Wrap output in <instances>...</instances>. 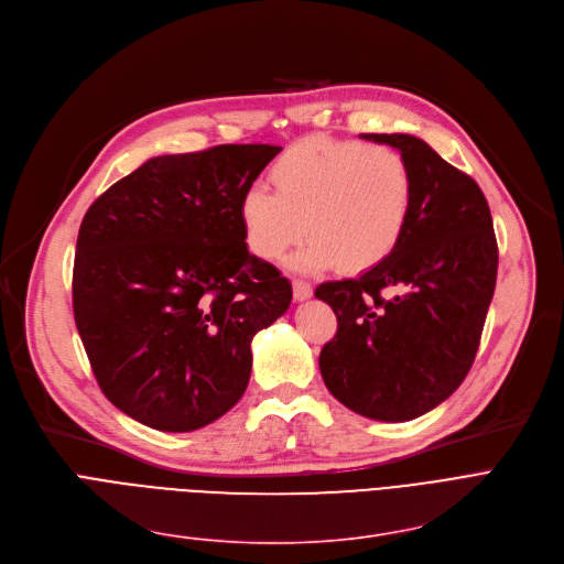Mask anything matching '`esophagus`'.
Segmentation results:
<instances>
[{"label":"esophagus","instance_id":"34e87169","mask_svg":"<svg viewBox=\"0 0 564 564\" xmlns=\"http://www.w3.org/2000/svg\"><path fill=\"white\" fill-rule=\"evenodd\" d=\"M312 296V284L305 280H293V299L307 301Z\"/></svg>","mask_w":564,"mask_h":564}]
</instances>
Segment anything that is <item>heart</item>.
Masks as SVG:
<instances>
[{
	"instance_id": "1",
	"label": "heart",
	"mask_w": 564,
	"mask_h": 564,
	"mask_svg": "<svg viewBox=\"0 0 564 564\" xmlns=\"http://www.w3.org/2000/svg\"><path fill=\"white\" fill-rule=\"evenodd\" d=\"M273 193L248 187L238 202L246 246L263 261L282 259L303 234L299 271L341 263L362 273L386 261L404 236L413 174L394 147L314 138L289 147L268 172Z\"/></svg>"
}]
</instances>
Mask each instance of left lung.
I'll return each mask as SVG.
<instances>
[{
	"label": "left lung",
	"mask_w": 564,
	"mask_h": 564,
	"mask_svg": "<svg viewBox=\"0 0 564 564\" xmlns=\"http://www.w3.org/2000/svg\"><path fill=\"white\" fill-rule=\"evenodd\" d=\"M413 174V206L392 254L356 280L318 284L337 316L321 348L326 388L358 415L406 422L436 409L475 360L494 299L498 246L479 185L424 140L369 132Z\"/></svg>",
	"instance_id": "8db88e82"
}]
</instances>
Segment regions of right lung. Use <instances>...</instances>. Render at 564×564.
I'll return each mask as SVG.
<instances>
[{
  "label": "right lung",
  "mask_w": 564,
  "mask_h": 564,
  "mask_svg": "<svg viewBox=\"0 0 564 564\" xmlns=\"http://www.w3.org/2000/svg\"><path fill=\"white\" fill-rule=\"evenodd\" d=\"M282 151L220 144L158 155L89 206L73 314L112 404L158 432H195L243 397L252 337L291 284L248 252L238 202Z\"/></svg>",
  "instance_id": "1"
}]
</instances>
